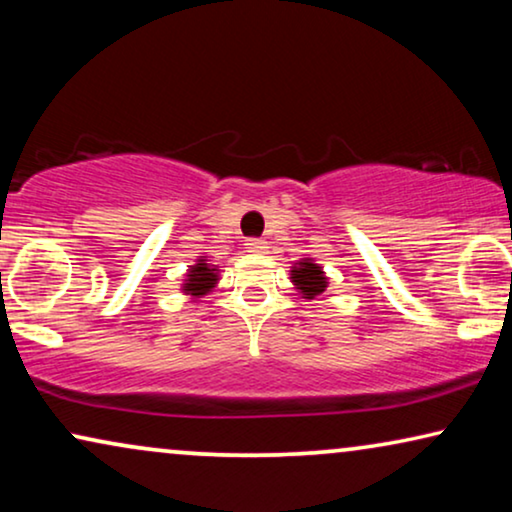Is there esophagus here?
I'll return each mask as SVG.
<instances>
[{
  "instance_id": "34e87169",
  "label": "esophagus",
  "mask_w": 512,
  "mask_h": 512,
  "mask_svg": "<svg viewBox=\"0 0 512 512\" xmlns=\"http://www.w3.org/2000/svg\"><path fill=\"white\" fill-rule=\"evenodd\" d=\"M244 249L251 251V254H263L265 249H268V244L263 240H258V237H249L247 242H244Z\"/></svg>"
}]
</instances>
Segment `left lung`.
Returning <instances> with one entry per match:
<instances>
[{
    "mask_svg": "<svg viewBox=\"0 0 512 512\" xmlns=\"http://www.w3.org/2000/svg\"><path fill=\"white\" fill-rule=\"evenodd\" d=\"M291 279L293 284L298 286L300 293H303L305 298H314L319 296V293L326 291V277L324 272H321V268L317 263H312L310 258L307 261H300V265L296 270H291Z\"/></svg>",
    "mask_w": 512,
    "mask_h": 512,
    "instance_id": "left-lung-1",
    "label": "left lung"
}]
</instances>
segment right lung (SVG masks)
I'll use <instances>...</instances> for the list:
<instances>
[{
	"mask_svg": "<svg viewBox=\"0 0 512 512\" xmlns=\"http://www.w3.org/2000/svg\"><path fill=\"white\" fill-rule=\"evenodd\" d=\"M216 268H209L205 258H200V263L191 265V272H188V279L184 284V291L191 293V296H205L209 289H214L216 284Z\"/></svg>",
	"mask_w": 512,
	"mask_h": 512,
	"instance_id": "1",
	"label": "right lung"
}]
</instances>
